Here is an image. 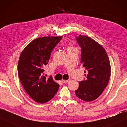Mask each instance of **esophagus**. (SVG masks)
<instances>
[{"instance_id": "1", "label": "esophagus", "mask_w": 127, "mask_h": 127, "mask_svg": "<svg viewBox=\"0 0 127 127\" xmlns=\"http://www.w3.org/2000/svg\"><path fill=\"white\" fill-rule=\"evenodd\" d=\"M62 82H63V83H67V82H68L69 81H68V80H64V79H63V80H62Z\"/></svg>"}]
</instances>
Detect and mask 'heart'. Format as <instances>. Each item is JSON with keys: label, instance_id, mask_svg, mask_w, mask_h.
Here are the masks:
<instances>
[{"label": "heart", "instance_id": "obj_1", "mask_svg": "<svg viewBox=\"0 0 127 127\" xmlns=\"http://www.w3.org/2000/svg\"><path fill=\"white\" fill-rule=\"evenodd\" d=\"M71 48H73L72 47H71V46H69V48H68V49H71Z\"/></svg>", "mask_w": 127, "mask_h": 127}]
</instances>
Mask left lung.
I'll use <instances>...</instances> for the list:
<instances>
[{"mask_svg":"<svg viewBox=\"0 0 127 127\" xmlns=\"http://www.w3.org/2000/svg\"><path fill=\"white\" fill-rule=\"evenodd\" d=\"M76 40L81 47V63L85 81L79 82L76 96L86 102L97 99L107 87L109 81L111 67L109 57L104 48L96 41L80 35Z\"/></svg>","mask_w":127,"mask_h":127,"instance_id":"8db88e82","label":"left lung"}]
</instances>
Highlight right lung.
Listing matches in <instances>:
<instances>
[{
    "label": "right lung",
    "instance_id": "obj_1",
    "mask_svg": "<svg viewBox=\"0 0 127 127\" xmlns=\"http://www.w3.org/2000/svg\"><path fill=\"white\" fill-rule=\"evenodd\" d=\"M63 36L36 38L24 48L18 64V74L28 95L38 103L47 102L53 98L59 85L50 77L43 76L51 52Z\"/></svg>",
    "mask_w": 127,
    "mask_h": 127
}]
</instances>
